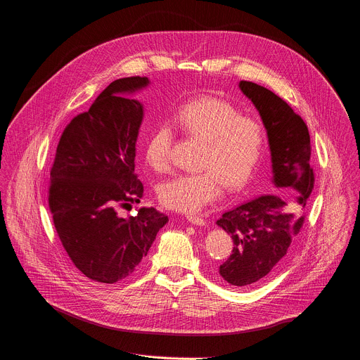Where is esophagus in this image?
I'll return each instance as SVG.
<instances>
[{
	"instance_id": "1",
	"label": "esophagus",
	"mask_w": 360,
	"mask_h": 360,
	"mask_svg": "<svg viewBox=\"0 0 360 360\" xmlns=\"http://www.w3.org/2000/svg\"><path fill=\"white\" fill-rule=\"evenodd\" d=\"M186 219L191 221V223H193V224H198V226H205L206 224V221H205V219L203 217H200V216H193V214H186Z\"/></svg>"
}]
</instances>
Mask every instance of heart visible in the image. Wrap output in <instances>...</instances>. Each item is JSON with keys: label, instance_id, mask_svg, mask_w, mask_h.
Wrapping results in <instances>:
<instances>
[{"label": "heart", "instance_id": "obj_1", "mask_svg": "<svg viewBox=\"0 0 360 360\" xmlns=\"http://www.w3.org/2000/svg\"><path fill=\"white\" fill-rule=\"evenodd\" d=\"M178 127L205 143L198 172L176 175L158 189L160 202L172 210L195 213L221 195L245 188L256 174L266 150V130L260 120L243 115L236 105L217 97H199L174 112ZM174 131L158 124L144 146L146 162L157 172L171 167Z\"/></svg>", "mask_w": 360, "mask_h": 360}]
</instances>
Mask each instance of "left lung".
Instances as JSON below:
<instances>
[{
  "label": "left lung",
  "mask_w": 360,
  "mask_h": 360,
  "mask_svg": "<svg viewBox=\"0 0 360 360\" xmlns=\"http://www.w3.org/2000/svg\"><path fill=\"white\" fill-rule=\"evenodd\" d=\"M238 87L263 118L276 186L292 189L298 196L291 209L278 196L263 195L224 212L216 221L233 238L231 255L219 267V274L231 285L250 287L274 271L301 231L305 221L301 212L314 189L315 175L309 162V131L301 115L260 84L242 80Z\"/></svg>",
  "instance_id": "obj_1"
}]
</instances>
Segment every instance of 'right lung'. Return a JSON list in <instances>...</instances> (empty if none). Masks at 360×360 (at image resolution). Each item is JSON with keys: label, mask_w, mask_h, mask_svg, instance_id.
I'll use <instances>...</instances> for the list:
<instances>
[{"label": "right lung", "mask_w": 360, "mask_h": 360, "mask_svg": "<svg viewBox=\"0 0 360 360\" xmlns=\"http://www.w3.org/2000/svg\"><path fill=\"white\" fill-rule=\"evenodd\" d=\"M148 83L146 76L110 83L65 127L51 168L48 203L60 243L76 269L97 283L131 276L168 221L154 207L118 214L144 196L134 164L144 111L123 94Z\"/></svg>", "instance_id": "add662e5"}]
</instances>
